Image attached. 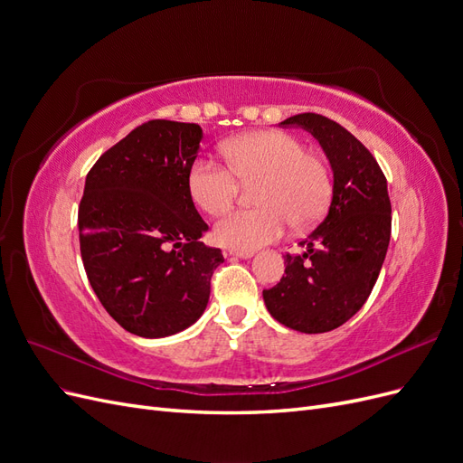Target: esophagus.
I'll return each mask as SVG.
<instances>
[{"label":"esophagus","instance_id":"1","mask_svg":"<svg viewBox=\"0 0 463 463\" xmlns=\"http://www.w3.org/2000/svg\"><path fill=\"white\" fill-rule=\"evenodd\" d=\"M226 255L237 257V259H250V257H253V250H233V249H228Z\"/></svg>","mask_w":463,"mask_h":463}]
</instances>
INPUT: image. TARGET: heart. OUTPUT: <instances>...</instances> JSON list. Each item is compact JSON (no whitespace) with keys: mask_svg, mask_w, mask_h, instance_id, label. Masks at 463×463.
Masks as SVG:
<instances>
[{"mask_svg":"<svg viewBox=\"0 0 463 463\" xmlns=\"http://www.w3.org/2000/svg\"><path fill=\"white\" fill-rule=\"evenodd\" d=\"M228 167L201 156L193 162L187 185L204 213L218 214L237 197L241 184H255V208H235L214 226V240L233 250H253L282 237L288 223L317 222L330 201V174L318 156L282 131H255L222 146Z\"/></svg>","mask_w":463,"mask_h":463,"instance_id":"1","label":"heart"}]
</instances>
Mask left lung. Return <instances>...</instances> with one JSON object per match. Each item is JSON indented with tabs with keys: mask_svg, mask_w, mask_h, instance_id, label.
<instances>
[{
	"mask_svg": "<svg viewBox=\"0 0 463 463\" xmlns=\"http://www.w3.org/2000/svg\"><path fill=\"white\" fill-rule=\"evenodd\" d=\"M279 125L309 131L334 172L326 216L286 255L279 282L262 291L266 309L284 326L320 334L342 326L371 296L390 243L392 206L386 177L361 141L318 114H298Z\"/></svg>",
	"mask_w": 463,
	"mask_h": 463,
	"instance_id": "left-lung-1",
	"label": "left lung"
}]
</instances>
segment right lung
<instances>
[{
    "mask_svg": "<svg viewBox=\"0 0 463 463\" xmlns=\"http://www.w3.org/2000/svg\"><path fill=\"white\" fill-rule=\"evenodd\" d=\"M201 141L197 123L146 121L106 150L85 181L79 241L89 282L109 317L141 338L191 326L223 262L220 249L199 241L208 226L187 185Z\"/></svg>",
    "mask_w": 463,
    "mask_h": 463,
    "instance_id": "right-lung-1",
    "label": "right lung"
}]
</instances>
